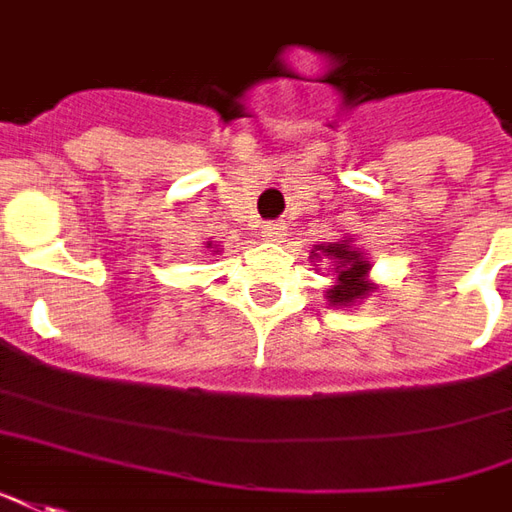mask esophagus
<instances>
[{
	"label": "esophagus",
	"instance_id": "34e87169",
	"mask_svg": "<svg viewBox=\"0 0 512 512\" xmlns=\"http://www.w3.org/2000/svg\"><path fill=\"white\" fill-rule=\"evenodd\" d=\"M262 234L267 242H281V239L287 236V225H284V222H267L262 228Z\"/></svg>",
	"mask_w": 512,
	"mask_h": 512
}]
</instances>
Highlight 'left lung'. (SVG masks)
Returning <instances> with one entry per match:
<instances>
[{
    "label": "left lung",
    "instance_id": "8db88e82",
    "mask_svg": "<svg viewBox=\"0 0 512 512\" xmlns=\"http://www.w3.org/2000/svg\"><path fill=\"white\" fill-rule=\"evenodd\" d=\"M312 259H329L334 281L326 290V301L329 306H357L368 298L370 292H376V284L370 281V262L368 253L362 248H354L351 239H340V242H323L315 245Z\"/></svg>",
    "mask_w": 512,
    "mask_h": 512
}]
</instances>
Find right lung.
I'll list each match as a JSON object with an SVG mask.
<instances>
[{
	"label": "right lung",
	"mask_w": 512,
	"mask_h": 512,
	"mask_svg": "<svg viewBox=\"0 0 512 512\" xmlns=\"http://www.w3.org/2000/svg\"><path fill=\"white\" fill-rule=\"evenodd\" d=\"M206 248H211V242H209V245H206ZM214 253H217V250H214Z\"/></svg>",
	"instance_id": "right-lung-1"
}]
</instances>
